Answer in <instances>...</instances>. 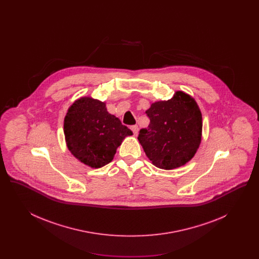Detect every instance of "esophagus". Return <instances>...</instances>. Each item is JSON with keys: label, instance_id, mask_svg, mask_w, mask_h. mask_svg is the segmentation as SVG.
<instances>
[{"label": "esophagus", "instance_id": "esophagus-1", "mask_svg": "<svg viewBox=\"0 0 259 259\" xmlns=\"http://www.w3.org/2000/svg\"><path fill=\"white\" fill-rule=\"evenodd\" d=\"M131 130L133 131V133H134V135H138V125H133V126H131Z\"/></svg>", "mask_w": 259, "mask_h": 259}]
</instances>
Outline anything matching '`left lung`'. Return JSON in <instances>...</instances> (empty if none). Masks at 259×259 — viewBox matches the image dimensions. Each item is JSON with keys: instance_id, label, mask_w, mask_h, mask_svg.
I'll list each match as a JSON object with an SVG mask.
<instances>
[{"instance_id": "1", "label": "left lung", "mask_w": 259, "mask_h": 259, "mask_svg": "<svg viewBox=\"0 0 259 259\" xmlns=\"http://www.w3.org/2000/svg\"><path fill=\"white\" fill-rule=\"evenodd\" d=\"M150 122L138 140L157 168L172 170L191 160L202 139V113L193 97L177 91L168 101L152 103L146 111Z\"/></svg>"}]
</instances>
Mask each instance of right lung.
Here are the masks:
<instances>
[{"label": "right lung", "instance_id": "1", "mask_svg": "<svg viewBox=\"0 0 259 259\" xmlns=\"http://www.w3.org/2000/svg\"><path fill=\"white\" fill-rule=\"evenodd\" d=\"M68 149L77 160L91 168L109 164L117 148L133 132L109 113L106 103L91 97L75 100L64 118Z\"/></svg>", "mask_w": 259, "mask_h": 259}]
</instances>
